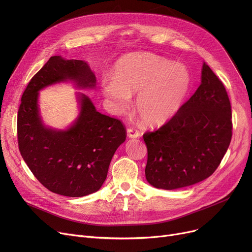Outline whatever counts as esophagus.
<instances>
[{"label": "esophagus", "instance_id": "34e87169", "mask_svg": "<svg viewBox=\"0 0 252 252\" xmlns=\"http://www.w3.org/2000/svg\"><path fill=\"white\" fill-rule=\"evenodd\" d=\"M140 136H141V134H140V131L138 129H136L134 127H128L127 128V137L128 138L135 139V138H139Z\"/></svg>", "mask_w": 252, "mask_h": 252}]
</instances>
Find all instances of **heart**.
<instances>
[{"label": "heart", "mask_w": 252, "mask_h": 252, "mask_svg": "<svg viewBox=\"0 0 252 252\" xmlns=\"http://www.w3.org/2000/svg\"><path fill=\"white\" fill-rule=\"evenodd\" d=\"M190 84V72L185 65L149 53H136L119 61L114 78L104 79L101 87L116 114L129 109L131 95L138 92L136 110L139 117L145 125L156 126L178 113Z\"/></svg>", "instance_id": "heart-1"}]
</instances>
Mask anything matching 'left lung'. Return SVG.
<instances>
[{"mask_svg":"<svg viewBox=\"0 0 252 252\" xmlns=\"http://www.w3.org/2000/svg\"><path fill=\"white\" fill-rule=\"evenodd\" d=\"M231 103L222 83L204 62L201 84L168 123L143 138L145 176L153 187L174 190L215 173L232 139Z\"/></svg>","mask_w":252,"mask_h":252,"instance_id":"obj_1","label":"left lung"}]
</instances>
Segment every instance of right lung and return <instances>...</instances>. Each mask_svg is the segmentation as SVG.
<instances>
[{"instance_id":"right-lung-1","label":"right lung","mask_w":252,"mask_h":252,"mask_svg":"<svg viewBox=\"0 0 252 252\" xmlns=\"http://www.w3.org/2000/svg\"><path fill=\"white\" fill-rule=\"evenodd\" d=\"M66 82L81 90L96 87L95 74L86 61L51 57L22 95L17 116L18 146L23 160L48 190L83 197L101 188L116 149L126 141V130L121 121L98 112L83 93H76L79 113L67 128L45 126L39 113V91Z\"/></svg>"}]
</instances>
